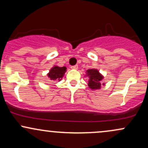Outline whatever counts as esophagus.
Returning a JSON list of instances; mask_svg holds the SVG:
<instances>
[{"mask_svg": "<svg viewBox=\"0 0 148 148\" xmlns=\"http://www.w3.org/2000/svg\"><path fill=\"white\" fill-rule=\"evenodd\" d=\"M71 68H72V69H78L79 67H78V65H74V66H72V67H71Z\"/></svg>", "mask_w": 148, "mask_h": 148, "instance_id": "1", "label": "esophagus"}]
</instances>
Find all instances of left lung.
Wrapping results in <instances>:
<instances>
[{"instance_id": "obj_1", "label": "left lung", "mask_w": 148, "mask_h": 148, "mask_svg": "<svg viewBox=\"0 0 148 148\" xmlns=\"http://www.w3.org/2000/svg\"><path fill=\"white\" fill-rule=\"evenodd\" d=\"M86 77H88V86L92 90L101 89V85L105 86L104 83H101V81L103 79V76L98 69L92 68L86 70Z\"/></svg>"}]
</instances>
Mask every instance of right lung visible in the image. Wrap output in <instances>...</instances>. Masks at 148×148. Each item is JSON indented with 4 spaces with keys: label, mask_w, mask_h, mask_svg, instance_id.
I'll list each match as a JSON object with an SVG mask.
<instances>
[{
    "label": "right lung",
    "mask_w": 148,
    "mask_h": 148,
    "mask_svg": "<svg viewBox=\"0 0 148 148\" xmlns=\"http://www.w3.org/2000/svg\"><path fill=\"white\" fill-rule=\"evenodd\" d=\"M66 71H67L66 67H59V66L54 65L49 70V73L47 74V76L49 77V79L52 81H60L64 76Z\"/></svg>",
    "instance_id": "right-lung-1"
}]
</instances>
